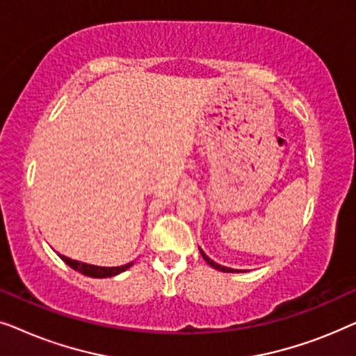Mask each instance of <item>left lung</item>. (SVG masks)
Instances as JSON below:
<instances>
[{"label": "left lung", "instance_id": "8db88e82", "mask_svg": "<svg viewBox=\"0 0 356 356\" xmlns=\"http://www.w3.org/2000/svg\"><path fill=\"white\" fill-rule=\"evenodd\" d=\"M199 251H201V256L204 257V261H206L209 266H212L213 269H217V270H220V272H240V270H238V269H236V270H233V269H230V267L220 266V264H217V262H213V261L211 259V257H209V256L206 254V252H204V251L201 250V248H199Z\"/></svg>", "mask_w": 356, "mask_h": 356}]
</instances>
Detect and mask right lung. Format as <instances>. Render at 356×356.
Wrapping results in <instances>:
<instances>
[{
    "label": "right lung",
    "mask_w": 356,
    "mask_h": 356,
    "mask_svg": "<svg viewBox=\"0 0 356 356\" xmlns=\"http://www.w3.org/2000/svg\"><path fill=\"white\" fill-rule=\"evenodd\" d=\"M60 257L63 261L66 262L67 266L72 267V269L81 272L87 277H94V279H105V277H115L124 272L126 269H129L133 266V262H128L124 266H118V267H100V266H92V264H86V262H79L74 259H70V257L60 254Z\"/></svg>",
    "instance_id": "obj_1"
}]
</instances>
